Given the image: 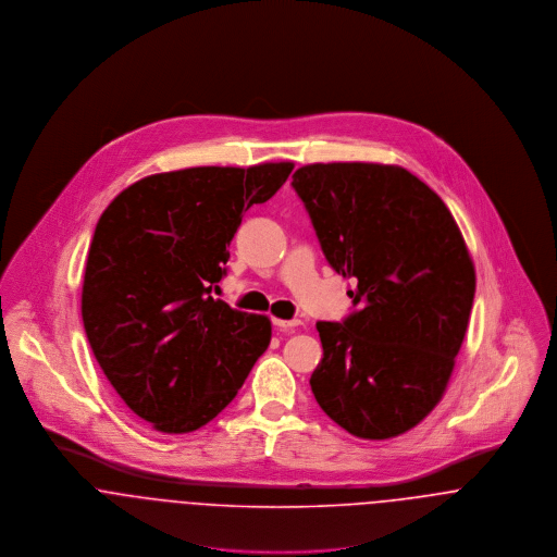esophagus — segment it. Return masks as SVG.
<instances>
[{
  "label": "esophagus",
  "instance_id": "esophagus-1",
  "mask_svg": "<svg viewBox=\"0 0 557 557\" xmlns=\"http://www.w3.org/2000/svg\"><path fill=\"white\" fill-rule=\"evenodd\" d=\"M273 324L280 329V331H288L293 333L295 326L299 324V320H282V318H273Z\"/></svg>",
  "mask_w": 557,
  "mask_h": 557
}]
</instances>
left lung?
Wrapping results in <instances>:
<instances>
[{
	"label": "left lung",
	"mask_w": 557,
	"mask_h": 557,
	"mask_svg": "<svg viewBox=\"0 0 557 557\" xmlns=\"http://www.w3.org/2000/svg\"><path fill=\"white\" fill-rule=\"evenodd\" d=\"M293 187L359 308L315 322L311 393L357 437L401 435L442 399L466 337L476 273L463 235L432 187L395 164H308Z\"/></svg>",
	"instance_id": "obj_1"
}]
</instances>
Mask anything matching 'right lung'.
Segmentation results:
<instances>
[{
  "mask_svg": "<svg viewBox=\"0 0 557 557\" xmlns=\"http://www.w3.org/2000/svg\"><path fill=\"white\" fill-rule=\"evenodd\" d=\"M293 162L149 175L115 196L87 253L81 313L96 361L156 432L215 419L269 348L271 320L211 293L244 211L267 202Z\"/></svg>",
  "mask_w": 557,
  "mask_h": 557,
  "instance_id": "obj_1",
  "label": "right lung"
}]
</instances>
